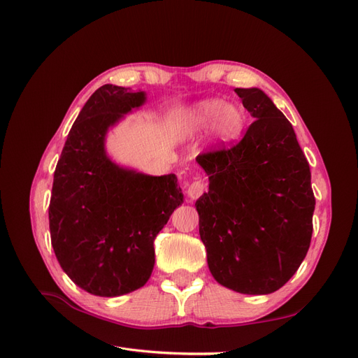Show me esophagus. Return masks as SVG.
<instances>
[{"label": "esophagus", "mask_w": 358, "mask_h": 358, "mask_svg": "<svg viewBox=\"0 0 358 358\" xmlns=\"http://www.w3.org/2000/svg\"><path fill=\"white\" fill-rule=\"evenodd\" d=\"M206 191V183L203 180L196 179L187 189V194L189 199H199L201 194Z\"/></svg>", "instance_id": "esophagus-1"}]
</instances>
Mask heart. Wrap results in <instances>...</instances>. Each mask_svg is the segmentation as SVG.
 Listing matches in <instances>:
<instances>
[{"instance_id": "obj_1", "label": "heart", "mask_w": 358, "mask_h": 358, "mask_svg": "<svg viewBox=\"0 0 358 358\" xmlns=\"http://www.w3.org/2000/svg\"><path fill=\"white\" fill-rule=\"evenodd\" d=\"M212 125L213 134L220 140H230L241 133L243 116L234 106L224 104L222 100H203L197 103L185 117L188 133L201 131Z\"/></svg>"}]
</instances>
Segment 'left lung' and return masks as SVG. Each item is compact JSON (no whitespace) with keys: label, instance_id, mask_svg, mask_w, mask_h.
<instances>
[{"label":"left lung","instance_id":"8db88e82","mask_svg":"<svg viewBox=\"0 0 358 358\" xmlns=\"http://www.w3.org/2000/svg\"><path fill=\"white\" fill-rule=\"evenodd\" d=\"M254 122L239 143L201 154L209 191L196 201L216 282L270 294L297 272L312 237L315 197L292 125L258 88H236Z\"/></svg>","mask_w":358,"mask_h":358}]
</instances>
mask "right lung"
Returning a JSON list of instances; mask_svg holds the SVG:
<instances>
[{"label": "right lung", "instance_id": "obj_1", "mask_svg": "<svg viewBox=\"0 0 358 358\" xmlns=\"http://www.w3.org/2000/svg\"><path fill=\"white\" fill-rule=\"evenodd\" d=\"M145 101L143 91L96 90L73 124L53 175V251L73 282L94 296H122L148 282L155 237L183 203L176 175L149 176L106 154L109 128Z\"/></svg>", "mask_w": 358, "mask_h": 358}]
</instances>
